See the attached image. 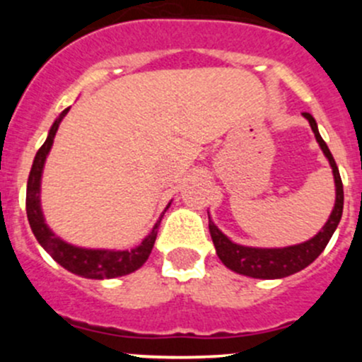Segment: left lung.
Listing matches in <instances>:
<instances>
[{
    "instance_id": "obj_1",
    "label": "left lung",
    "mask_w": 362,
    "mask_h": 362,
    "mask_svg": "<svg viewBox=\"0 0 362 362\" xmlns=\"http://www.w3.org/2000/svg\"><path fill=\"white\" fill-rule=\"evenodd\" d=\"M303 115L308 119L313 134H315L324 156L329 159L331 168H333L334 185H337V203H334L333 211H331L329 221L326 222V226L312 240H308L305 243H299V245L284 247V249H254V247L236 245L228 236L222 235V231H218L217 226L210 221L208 228H210V235L211 240H214L218 259L229 269L240 273V275L252 276V279H284V276H289L293 273L301 272L303 268L312 264L319 257L320 252L326 249L334 229L339 224V218H341L343 211V184L338 166L334 163L333 154L327 148L326 141L322 140L319 129H317L315 119L308 112H303Z\"/></svg>"
}]
</instances>
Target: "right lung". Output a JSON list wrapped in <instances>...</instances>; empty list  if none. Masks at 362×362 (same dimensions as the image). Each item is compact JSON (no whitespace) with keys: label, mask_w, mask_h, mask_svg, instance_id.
<instances>
[{"label":"right lung","mask_w":362,"mask_h":362,"mask_svg":"<svg viewBox=\"0 0 362 362\" xmlns=\"http://www.w3.org/2000/svg\"><path fill=\"white\" fill-rule=\"evenodd\" d=\"M68 110L69 108L63 110V113L57 117L56 122L50 127L45 144L40 147V151L35 156V160H33V168L29 171L28 178V191H25V211H28L29 226H31L33 235L36 236L40 245L52 255L54 261H57L63 268L75 273V275L96 280L129 275L134 269L141 268L145 264V261L148 259V255H151L152 247H154L156 238H158L160 218H163L166 210L163 211L159 221L156 222L151 235L140 245L131 250H90L73 247L69 243L63 242L59 236L54 235L49 229V226L45 224V221H43L42 208H40V178H42L43 164H45L47 154H49L50 147L54 144L57 127H59L61 120H63V117L66 115Z\"/></svg>","instance_id":"add662e5"}]
</instances>
